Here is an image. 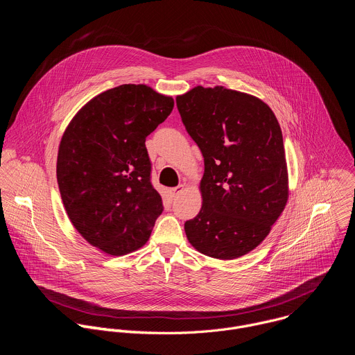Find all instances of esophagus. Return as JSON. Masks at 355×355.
Masks as SVG:
<instances>
[{"label":"esophagus","mask_w":355,"mask_h":355,"mask_svg":"<svg viewBox=\"0 0 355 355\" xmlns=\"http://www.w3.org/2000/svg\"><path fill=\"white\" fill-rule=\"evenodd\" d=\"M182 189H184V185H177V187H174V188L170 189V193H171L173 198H177V196L182 192Z\"/></svg>","instance_id":"34e87169"}]
</instances>
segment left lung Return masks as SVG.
I'll return each mask as SVG.
<instances>
[{
  "label": "left lung",
  "instance_id": "1",
  "mask_svg": "<svg viewBox=\"0 0 355 355\" xmlns=\"http://www.w3.org/2000/svg\"><path fill=\"white\" fill-rule=\"evenodd\" d=\"M182 123L202 151V208L184 225L202 254L233 260L270 233L288 199L279 123L261 99L225 87L177 96Z\"/></svg>",
  "mask_w": 355,
  "mask_h": 355
}]
</instances>
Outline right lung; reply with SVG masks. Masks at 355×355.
Masks as SVG:
<instances>
[{"instance_id":"1","label":"right lung","mask_w":355,"mask_h":355,"mask_svg":"<svg viewBox=\"0 0 355 355\" xmlns=\"http://www.w3.org/2000/svg\"><path fill=\"white\" fill-rule=\"evenodd\" d=\"M174 99L123 84L92 98L70 122L58 155V184L78 233L111 256L141 247L164 211L151 184L146 137Z\"/></svg>"}]
</instances>
